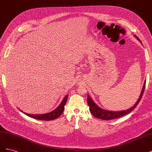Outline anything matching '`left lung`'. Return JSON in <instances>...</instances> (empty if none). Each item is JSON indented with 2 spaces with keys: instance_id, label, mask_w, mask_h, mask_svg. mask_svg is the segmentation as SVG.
Returning a JSON list of instances; mask_svg holds the SVG:
<instances>
[{
  "instance_id": "obj_1",
  "label": "left lung",
  "mask_w": 152,
  "mask_h": 152,
  "mask_svg": "<svg viewBox=\"0 0 152 152\" xmlns=\"http://www.w3.org/2000/svg\"><path fill=\"white\" fill-rule=\"evenodd\" d=\"M136 38L137 39V40H140V39L137 37H136ZM145 85H146V82H145L143 87H142L140 96L138 100L137 101L136 104L133 106L132 107H131L130 109H128L127 110H124V111H121V112H110V111H107V110H103L101 108H99L98 106L93 102V100L89 96H87V103H88V104L89 106L91 113L93 115L94 117H97L100 119H103V120H105V121L106 120L107 121V120H112V119L117 118L126 115L129 113L131 112H132V110L136 107V106L140 103V100L141 99V98L142 96V94H143V93H144L145 89Z\"/></svg>"
}]
</instances>
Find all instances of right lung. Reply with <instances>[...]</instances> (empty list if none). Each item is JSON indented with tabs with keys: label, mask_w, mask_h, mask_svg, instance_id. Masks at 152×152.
<instances>
[{
	"label": "right lung",
	"mask_w": 152,
	"mask_h": 152,
	"mask_svg": "<svg viewBox=\"0 0 152 152\" xmlns=\"http://www.w3.org/2000/svg\"><path fill=\"white\" fill-rule=\"evenodd\" d=\"M68 94L66 95L65 98H64L63 100L62 101V102L61 104L59 105V107L56 108V109H55L53 110V112L46 113V114H42V115H31L28 114L26 113H24L25 115H26L27 116H28L30 117H31L35 119H37V120H40V121H52L54 120V119L57 118L62 114L64 109H65V105L66 103L67 98H68Z\"/></svg>",
	"instance_id": "right-lung-1"
}]
</instances>
